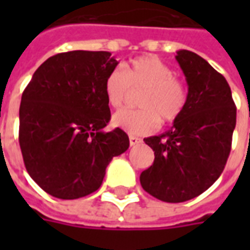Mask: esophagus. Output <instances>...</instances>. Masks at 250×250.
<instances>
[{
  "label": "esophagus",
  "mask_w": 250,
  "mask_h": 250,
  "mask_svg": "<svg viewBox=\"0 0 250 250\" xmlns=\"http://www.w3.org/2000/svg\"><path fill=\"white\" fill-rule=\"evenodd\" d=\"M139 143H142L141 138H136V136H130L131 146H136V145H139Z\"/></svg>",
  "instance_id": "esophagus-1"
}]
</instances>
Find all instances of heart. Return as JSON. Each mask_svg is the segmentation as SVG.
<instances>
[{
	"mask_svg": "<svg viewBox=\"0 0 250 250\" xmlns=\"http://www.w3.org/2000/svg\"><path fill=\"white\" fill-rule=\"evenodd\" d=\"M145 89L138 100L141 109H122L112 123L131 135H147L161 122L173 123L184 114L188 102L186 83L175 76L171 66L159 57L147 55L111 71L104 82V95L112 108H120L131 92Z\"/></svg>",
	"mask_w": 250,
	"mask_h": 250,
	"instance_id": "obj_1",
	"label": "heart"
}]
</instances>
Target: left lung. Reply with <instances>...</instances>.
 Here are the masks:
<instances>
[{"label": "left lung", "instance_id": "left-lung-1", "mask_svg": "<svg viewBox=\"0 0 250 250\" xmlns=\"http://www.w3.org/2000/svg\"><path fill=\"white\" fill-rule=\"evenodd\" d=\"M188 85L185 112L162 135L146 138L154 163L141 174L152 197L178 204L198 197L225 168L236 127V105L225 77L197 53L177 52Z\"/></svg>", "mask_w": 250, "mask_h": 250}]
</instances>
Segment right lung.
<instances>
[{
    "instance_id": "obj_1",
    "label": "right lung",
    "mask_w": 250,
    "mask_h": 250,
    "mask_svg": "<svg viewBox=\"0 0 250 250\" xmlns=\"http://www.w3.org/2000/svg\"><path fill=\"white\" fill-rule=\"evenodd\" d=\"M118 62L109 52L57 53L41 64L20 105L19 141L24 165L44 191L76 199L96 191L111 159L128 148L111 119L104 82Z\"/></svg>"
}]
</instances>
